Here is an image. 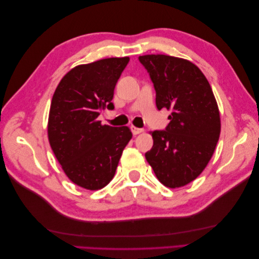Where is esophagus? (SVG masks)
I'll return each mask as SVG.
<instances>
[{"mask_svg":"<svg viewBox=\"0 0 259 259\" xmlns=\"http://www.w3.org/2000/svg\"><path fill=\"white\" fill-rule=\"evenodd\" d=\"M131 131H133V134L136 136V135H139L141 133H144V129L141 128H137V126H131Z\"/></svg>","mask_w":259,"mask_h":259,"instance_id":"34e87169","label":"esophagus"}]
</instances>
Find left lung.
<instances>
[{"instance_id": "8db88e82", "label": "left lung", "mask_w": 259, "mask_h": 259, "mask_svg": "<svg viewBox=\"0 0 259 259\" xmlns=\"http://www.w3.org/2000/svg\"><path fill=\"white\" fill-rule=\"evenodd\" d=\"M156 91L158 110H171L164 130H155L146 159L169 188L191 183L206 168L221 135V117L211 87L194 63L149 54L139 57Z\"/></svg>"}]
</instances>
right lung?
<instances>
[{
  "label": "right lung",
  "instance_id": "obj_1",
  "mask_svg": "<svg viewBox=\"0 0 259 259\" xmlns=\"http://www.w3.org/2000/svg\"><path fill=\"white\" fill-rule=\"evenodd\" d=\"M129 58H109L73 68L54 92L48 136L68 178L98 190L112 180L124 147L133 138L128 126L102 125L101 110H113L115 84Z\"/></svg>",
  "mask_w": 259,
  "mask_h": 259
}]
</instances>
